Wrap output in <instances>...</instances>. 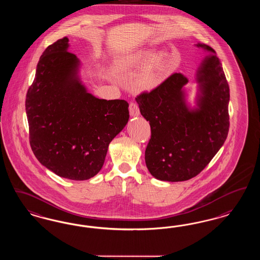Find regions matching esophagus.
<instances>
[{
	"label": "esophagus",
	"instance_id": "34e87169",
	"mask_svg": "<svg viewBox=\"0 0 260 260\" xmlns=\"http://www.w3.org/2000/svg\"><path fill=\"white\" fill-rule=\"evenodd\" d=\"M128 109H129V114H131V116H138V115L140 114L139 107L135 103H131Z\"/></svg>",
	"mask_w": 260,
	"mask_h": 260
}]
</instances>
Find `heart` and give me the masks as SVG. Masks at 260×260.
I'll list each match as a JSON object with an SVG mask.
<instances>
[{"instance_id":"1","label":"heart","mask_w":260,"mask_h":260,"mask_svg":"<svg viewBox=\"0 0 260 260\" xmlns=\"http://www.w3.org/2000/svg\"><path fill=\"white\" fill-rule=\"evenodd\" d=\"M145 64L133 81L132 88L136 93H147L156 89L167 77L168 58L166 53L156 54L152 49L138 50L115 59L112 68L114 73L121 74L140 69Z\"/></svg>"}]
</instances>
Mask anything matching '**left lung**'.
Listing matches in <instances>:
<instances>
[{
  "instance_id": "1",
  "label": "left lung",
  "mask_w": 260,
  "mask_h": 260,
  "mask_svg": "<svg viewBox=\"0 0 260 260\" xmlns=\"http://www.w3.org/2000/svg\"><path fill=\"white\" fill-rule=\"evenodd\" d=\"M197 46L213 52L198 69V108L187 107L183 88L188 79L182 73L171 74L156 89L136 98L151 126L146 166L161 181L181 182L198 175L229 135V86L221 62L209 45Z\"/></svg>"
}]
</instances>
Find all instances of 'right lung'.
I'll list each match as a JSON object with an SVG mask.
<instances>
[{
	"label": "right lung",
	"instance_id": "1",
	"mask_svg": "<svg viewBox=\"0 0 260 260\" xmlns=\"http://www.w3.org/2000/svg\"><path fill=\"white\" fill-rule=\"evenodd\" d=\"M68 48L64 37L42 53L25 106L39 161L58 176L83 181L102 169L109 143L128 121V104L88 93Z\"/></svg>",
	"mask_w": 260,
	"mask_h": 260
}]
</instances>
